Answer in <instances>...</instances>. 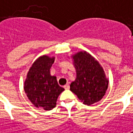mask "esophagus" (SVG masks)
<instances>
[{"label": "esophagus", "mask_w": 133, "mask_h": 133, "mask_svg": "<svg viewBox=\"0 0 133 133\" xmlns=\"http://www.w3.org/2000/svg\"><path fill=\"white\" fill-rule=\"evenodd\" d=\"M64 88L65 89V90H69V89H70V85H69V84H66V85H65Z\"/></svg>", "instance_id": "34e87169"}]
</instances>
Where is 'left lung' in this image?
<instances>
[{
  "instance_id": "1",
  "label": "left lung",
  "mask_w": 133,
  "mask_h": 133,
  "mask_svg": "<svg viewBox=\"0 0 133 133\" xmlns=\"http://www.w3.org/2000/svg\"><path fill=\"white\" fill-rule=\"evenodd\" d=\"M77 79L70 84V90L88 105L100 101L105 95L108 81L99 62L86 52L73 56Z\"/></svg>"
}]
</instances>
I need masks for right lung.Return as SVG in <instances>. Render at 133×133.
I'll return each mask as SVG.
<instances>
[{
  "instance_id": "right-lung-1",
  "label": "right lung",
  "mask_w": 133,
  "mask_h": 133,
  "mask_svg": "<svg viewBox=\"0 0 133 133\" xmlns=\"http://www.w3.org/2000/svg\"><path fill=\"white\" fill-rule=\"evenodd\" d=\"M54 58L43 56L33 63L27 75L24 90L30 101L36 108L50 110L55 108L58 95L64 90L50 75Z\"/></svg>"
}]
</instances>
